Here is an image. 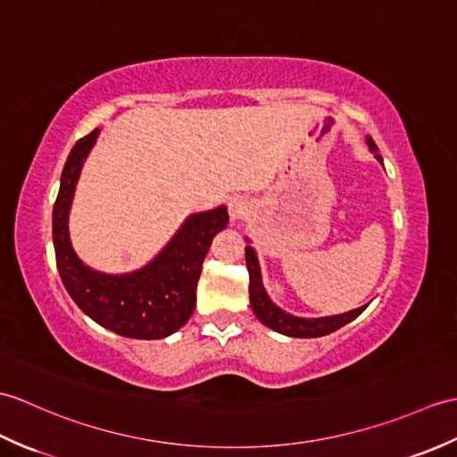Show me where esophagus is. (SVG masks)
<instances>
[{
    "label": "esophagus",
    "instance_id": "34e87169",
    "mask_svg": "<svg viewBox=\"0 0 457 457\" xmlns=\"http://www.w3.org/2000/svg\"><path fill=\"white\" fill-rule=\"evenodd\" d=\"M228 210H229V218L231 220H239L247 214V203L243 198H231L228 203Z\"/></svg>",
    "mask_w": 457,
    "mask_h": 457
}]
</instances>
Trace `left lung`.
I'll return each mask as SVG.
<instances>
[{"mask_svg": "<svg viewBox=\"0 0 457 457\" xmlns=\"http://www.w3.org/2000/svg\"><path fill=\"white\" fill-rule=\"evenodd\" d=\"M366 142H368L370 150L378 152V147L372 142V137H368ZM376 157L381 162L379 155H376ZM245 261H247V270H249V298H251L253 312L259 317L261 323H264L282 335L295 337V338L323 337V335L337 331V328H341L343 325L350 323L353 320H356V317L368 307V305H364V307H358V310H353V312L343 313V315L323 317V320H302V317H294L290 313L282 312L280 307H277L269 300V295H267V292H264L262 282H261L257 254H254L253 247H249V245L245 247Z\"/></svg>", "mask_w": 457, "mask_h": 457, "instance_id": "1", "label": "left lung"}]
</instances>
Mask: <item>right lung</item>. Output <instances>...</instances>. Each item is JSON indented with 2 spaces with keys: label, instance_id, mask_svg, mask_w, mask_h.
Returning a JSON list of instances; mask_svg holds the SVG:
<instances>
[{
  "label": "right lung",
  "instance_id": "right-lung-1",
  "mask_svg": "<svg viewBox=\"0 0 457 457\" xmlns=\"http://www.w3.org/2000/svg\"><path fill=\"white\" fill-rule=\"evenodd\" d=\"M99 130L76 142L63 165L62 183L52 212L56 264L71 300L83 313L112 333L129 338H163L179 331L196 305V284L210 243L228 226V208L190 216L171 243L142 270L103 274L91 270L73 253L68 233V212L83 159Z\"/></svg>",
  "mask_w": 457,
  "mask_h": 457
}]
</instances>
